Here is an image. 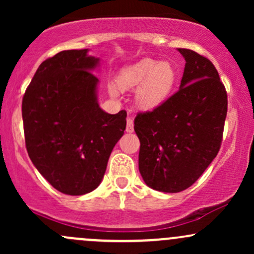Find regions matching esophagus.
I'll return each instance as SVG.
<instances>
[{
	"instance_id": "34e87169",
	"label": "esophagus",
	"mask_w": 254,
	"mask_h": 254,
	"mask_svg": "<svg viewBox=\"0 0 254 254\" xmlns=\"http://www.w3.org/2000/svg\"><path fill=\"white\" fill-rule=\"evenodd\" d=\"M127 132H132L133 131V121L131 117H127Z\"/></svg>"
}]
</instances>
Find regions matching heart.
I'll list each match as a JSON object with an SVG mask.
<instances>
[{
	"mask_svg": "<svg viewBox=\"0 0 254 254\" xmlns=\"http://www.w3.org/2000/svg\"><path fill=\"white\" fill-rule=\"evenodd\" d=\"M178 72L168 62L145 60L127 66L118 76V86L122 89L138 87L136 103L142 110H154L171 97L177 84Z\"/></svg>",
	"mask_w": 254,
	"mask_h": 254,
	"instance_id": "obj_1",
	"label": "heart"
}]
</instances>
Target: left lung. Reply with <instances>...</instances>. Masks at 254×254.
<instances>
[{"mask_svg":"<svg viewBox=\"0 0 254 254\" xmlns=\"http://www.w3.org/2000/svg\"><path fill=\"white\" fill-rule=\"evenodd\" d=\"M185 58L179 90L135 118L139 173L156 191L186 190L217 155L227 116V92L208 58L178 49Z\"/></svg>","mask_w":254,"mask_h":254,"instance_id":"8db88e82","label":"left lung"}]
</instances>
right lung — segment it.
I'll return each instance as SVG.
<instances>
[{
  "instance_id": "1",
  "label": "right lung",
  "mask_w": 254,
  "mask_h": 254,
  "mask_svg": "<svg viewBox=\"0 0 254 254\" xmlns=\"http://www.w3.org/2000/svg\"><path fill=\"white\" fill-rule=\"evenodd\" d=\"M88 49L58 52L40 64L22 99L26 149L56 190L81 196L103 180L113 147L124 135L127 112L100 109L99 58Z\"/></svg>"
}]
</instances>
